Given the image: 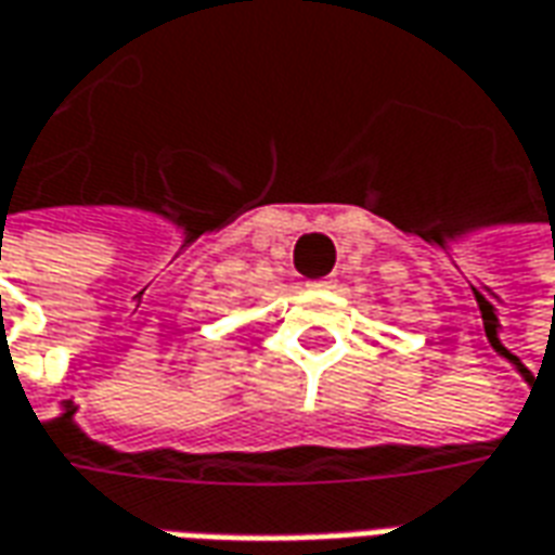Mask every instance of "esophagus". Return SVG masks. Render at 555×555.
Returning a JSON list of instances; mask_svg holds the SVG:
<instances>
[{
    "label": "esophagus",
    "mask_w": 555,
    "mask_h": 555,
    "mask_svg": "<svg viewBox=\"0 0 555 555\" xmlns=\"http://www.w3.org/2000/svg\"><path fill=\"white\" fill-rule=\"evenodd\" d=\"M333 279H318V282H312V288H331Z\"/></svg>",
    "instance_id": "esophagus-1"
}]
</instances>
